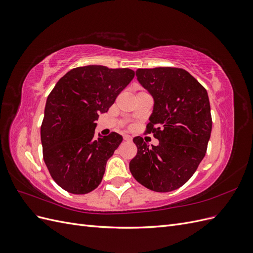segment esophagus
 I'll list each match as a JSON object with an SVG mask.
<instances>
[{
  "label": "esophagus",
  "instance_id": "obj_1",
  "mask_svg": "<svg viewBox=\"0 0 253 253\" xmlns=\"http://www.w3.org/2000/svg\"><path fill=\"white\" fill-rule=\"evenodd\" d=\"M124 139L126 141H132V137L129 135H124Z\"/></svg>",
  "mask_w": 253,
  "mask_h": 253
}]
</instances>
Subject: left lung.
Here are the masks:
<instances>
[{
    "instance_id": "obj_1",
    "label": "left lung",
    "mask_w": 253,
    "mask_h": 253,
    "mask_svg": "<svg viewBox=\"0 0 253 253\" xmlns=\"http://www.w3.org/2000/svg\"><path fill=\"white\" fill-rule=\"evenodd\" d=\"M136 76L154 99L145 134L159 144L149 148L135 137L129 171L145 188L170 192L185 185L206 155L212 129L208 93L182 68H138Z\"/></svg>"
}]
</instances>
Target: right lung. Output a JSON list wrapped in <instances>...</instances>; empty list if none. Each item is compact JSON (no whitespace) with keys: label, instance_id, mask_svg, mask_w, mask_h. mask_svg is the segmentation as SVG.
I'll list each match as a JSON object with an SVG mask.
<instances>
[{"label":"right lung","instance_id":"right-lung-1","mask_svg":"<svg viewBox=\"0 0 253 253\" xmlns=\"http://www.w3.org/2000/svg\"><path fill=\"white\" fill-rule=\"evenodd\" d=\"M134 76L129 68L76 67L50 91L41 126L43 159L52 179L67 192L86 194L101 182L122 136L112 132L94 138L96 120Z\"/></svg>","mask_w":253,"mask_h":253}]
</instances>
